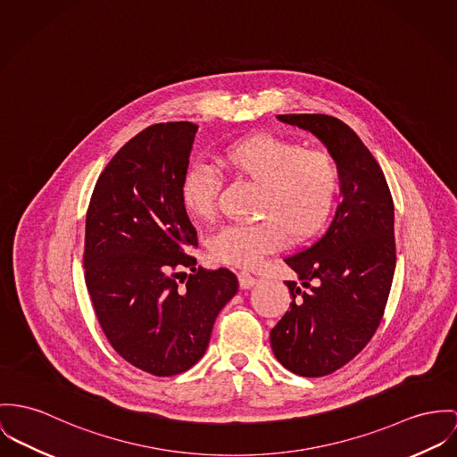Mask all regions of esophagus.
<instances>
[{"label":"esophagus","instance_id":"1","mask_svg":"<svg viewBox=\"0 0 457 457\" xmlns=\"http://www.w3.org/2000/svg\"><path fill=\"white\" fill-rule=\"evenodd\" d=\"M238 281H240V287H242V288H250V287H253V285L257 283V278L252 277V275L246 273V271H242V273H238Z\"/></svg>","mask_w":457,"mask_h":457}]
</instances>
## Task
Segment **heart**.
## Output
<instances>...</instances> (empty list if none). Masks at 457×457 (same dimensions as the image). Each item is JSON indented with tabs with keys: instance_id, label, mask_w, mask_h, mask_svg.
Wrapping results in <instances>:
<instances>
[{
	"instance_id": "obj_1",
	"label": "heart",
	"mask_w": 457,
	"mask_h": 457,
	"mask_svg": "<svg viewBox=\"0 0 457 457\" xmlns=\"http://www.w3.org/2000/svg\"><path fill=\"white\" fill-rule=\"evenodd\" d=\"M219 165L259 187L253 224L224 226L212 240V255L231 266L252 268L287 240L304 244L327 226L339 195L337 163L321 151L273 136L233 142ZM219 182L205 165H193L180 182V202L191 219L213 213Z\"/></svg>"
}]
</instances>
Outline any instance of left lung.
I'll return each mask as SVG.
<instances>
[{
	"label": "left lung",
	"instance_id": "8db88e82",
	"mask_svg": "<svg viewBox=\"0 0 457 457\" xmlns=\"http://www.w3.org/2000/svg\"><path fill=\"white\" fill-rule=\"evenodd\" d=\"M308 130L337 163L343 202L313 245L285 257L297 281H285L290 310L271 328L285 369L327 376L361 352L386 308L395 275V209L386 179L360 137L327 114H278Z\"/></svg>",
	"mask_w": 457,
	"mask_h": 457
}]
</instances>
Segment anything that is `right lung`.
I'll use <instances>...</instances> for the list:
<instances>
[{
  "mask_svg": "<svg viewBox=\"0 0 457 457\" xmlns=\"http://www.w3.org/2000/svg\"><path fill=\"white\" fill-rule=\"evenodd\" d=\"M196 132L191 121L158 123L127 142L99 177L85 224V281L105 337L162 378L205 354L215 318L238 292L229 270L195 268L186 253L198 245L180 202Z\"/></svg>",
  "mask_w": 457,
  "mask_h": 457,
  "instance_id": "1",
  "label": "right lung"
}]
</instances>
